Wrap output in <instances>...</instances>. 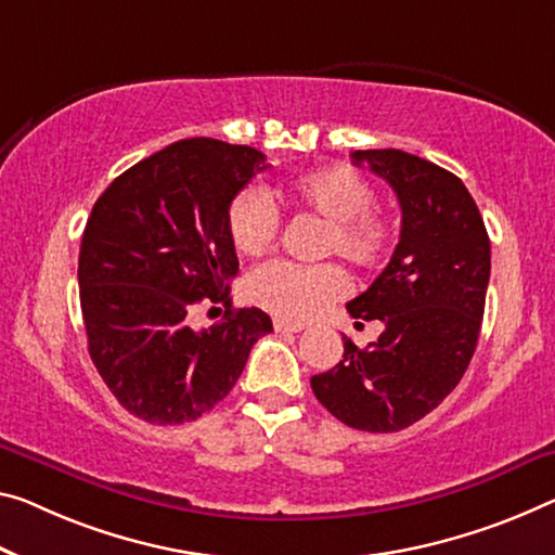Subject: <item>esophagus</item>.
I'll return each instance as SVG.
<instances>
[{
    "label": "esophagus",
    "instance_id": "34e87169",
    "mask_svg": "<svg viewBox=\"0 0 555 555\" xmlns=\"http://www.w3.org/2000/svg\"><path fill=\"white\" fill-rule=\"evenodd\" d=\"M272 325H275V332H302L305 330V325H300V322H287V320H275Z\"/></svg>",
    "mask_w": 555,
    "mask_h": 555
}]
</instances>
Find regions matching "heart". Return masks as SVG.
Returning a JSON list of instances; mask_svg holds the SVG:
<instances>
[{"label": "heart", "instance_id": "heart-1", "mask_svg": "<svg viewBox=\"0 0 555 555\" xmlns=\"http://www.w3.org/2000/svg\"><path fill=\"white\" fill-rule=\"evenodd\" d=\"M289 206L325 220L322 255H339L354 268H377L389 253L395 228L374 210L372 183L349 166H330L285 183ZM280 212L255 185L237 191L228 206V233L241 253H258L275 237ZM248 297L287 320H307L345 293L347 280L337 266H295L270 260L248 275Z\"/></svg>", "mask_w": 555, "mask_h": 555}]
</instances>
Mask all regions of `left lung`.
<instances>
[{"label":"left lung","instance_id":"obj_1","mask_svg":"<svg viewBox=\"0 0 555 555\" xmlns=\"http://www.w3.org/2000/svg\"><path fill=\"white\" fill-rule=\"evenodd\" d=\"M391 185L402 230L389 266L347 302L357 320L385 332L310 379L314 397L360 431H399L437 409L462 382L483 320L491 243L472 193L454 173L397 149L354 151ZM360 325V322H357Z\"/></svg>","mask_w":555,"mask_h":555}]
</instances>
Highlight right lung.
<instances>
[{
	"label": "right lung",
	"instance_id": "add662e5",
	"mask_svg": "<svg viewBox=\"0 0 555 555\" xmlns=\"http://www.w3.org/2000/svg\"><path fill=\"white\" fill-rule=\"evenodd\" d=\"M258 149L183 139L124 170L93 203L79 250V295L89 354L126 412L183 424L235 387L253 345L272 332L258 307L235 310L237 275L228 206L258 170ZM203 299L224 320L193 331Z\"/></svg>",
	"mask_w": 555,
	"mask_h": 555
}]
</instances>
